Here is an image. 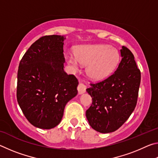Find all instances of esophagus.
Segmentation results:
<instances>
[{
	"label": "esophagus",
	"mask_w": 158,
	"mask_h": 158,
	"mask_svg": "<svg viewBox=\"0 0 158 158\" xmlns=\"http://www.w3.org/2000/svg\"><path fill=\"white\" fill-rule=\"evenodd\" d=\"M85 89H86V85L82 84V83H80L78 87H77V90H78V93L79 95L84 93L85 92Z\"/></svg>",
	"instance_id": "esophagus-1"
}]
</instances>
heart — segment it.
<instances>
[{"label":"heart","mask_w":158,"mask_h":158,"mask_svg":"<svg viewBox=\"0 0 158 158\" xmlns=\"http://www.w3.org/2000/svg\"><path fill=\"white\" fill-rule=\"evenodd\" d=\"M74 54H68L65 60L74 69L87 65L86 73L90 79L101 81L116 69L120 60L116 49L107 44H85L77 47Z\"/></svg>","instance_id":"b5f03b06"}]
</instances>
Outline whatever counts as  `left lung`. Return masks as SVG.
<instances>
[{
	"mask_svg": "<svg viewBox=\"0 0 158 158\" xmlns=\"http://www.w3.org/2000/svg\"><path fill=\"white\" fill-rule=\"evenodd\" d=\"M121 60L113 74L86 89L93 102L85 112L93 129L101 133L114 132L122 126L137 105L141 73L130 50L123 46Z\"/></svg>",
	"mask_w": 158,
	"mask_h": 158,
	"instance_id": "left-lung-1",
	"label": "left lung"
}]
</instances>
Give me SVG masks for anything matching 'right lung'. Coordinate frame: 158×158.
Listing matches in <instances>:
<instances>
[{"label":"right lung","mask_w":158,"mask_h":158,"mask_svg":"<svg viewBox=\"0 0 158 158\" xmlns=\"http://www.w3.org/2000/svg\"><path fill=\"white\" fill-rule=\"evenodd\" d=\"M65 39L58 35L40 37L19 65L18 104L28 121L40 129H52L59 124L66 104L78 93V80L63 69Z\"/></svg>","instance_id":"obj_1"}]
</instances>
